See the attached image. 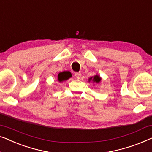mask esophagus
Wrapping results in <instances>:
<instances>
[{
	"label": "esophagus",
	"instance_id": "34e87169",
	"mask_svg": "<svg viewBox=\"0 0 152 152\" xmlns=\"http://www.w3.org/2000/svg\"><path fill=\"white\" fill-rule=\"evenodd\" d=\"M75 77L77 79H80L81 76V72H75Z\"/></svg>",
	"mask_w": 152,
	"mask_h": 152
}]
</instances>
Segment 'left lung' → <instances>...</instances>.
I'll list each match as a JSON object with an SVG mask.
<instances>
[{
  "label": "left lung",
  "mask_w": 152,
  "mask_h": 152,
  "mask_svg": "<svg viewBox=\"0 0 152 152\" xmlns=\"http://www.w3.org/2000/svg\"><path fill=\"white\" fill-rule=\"evenodd\" d=\"M92 80V77H91V78H90V80ZM92 81H95V82H96V83H99V81H101V78H100V77H99V76H98V75H95V76H94V77H93V79H92Z\"/></svg>",
  "instance_id": "8db88e82"
}]
</instances>
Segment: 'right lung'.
<instances>
[{
    "label": "right lung",
    "instance_id": "1",
    "mask_svg": "<svg viewBox=\"0 0 152 152\" xmlns=\"http://www.w3.org/2000/svg\"><path fill=\"white\" fill-rule=\"evenodd\" d=\"M71 77V74L70 72H67V71L61 72L58 74V80L59 81H62L64 80H68V79Z\"/></svg>",
    "mask_w": 152,
    "mask_h": 152
}]
</instances>
